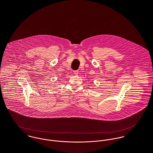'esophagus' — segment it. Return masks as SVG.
Listing matches in <instances>:
<instances>
[{"instance_id": "esophagus-1", "label": "esophagus", "mask_w": 153, "mask_h": 153, "mask_svg": "<svg viewBox=\"0 0 153 153\" xmlns=\"http://www.w3.org/2000/svg\"><path fill=\"white\" fill-rule=\"evenodd\" d=\"M74 74L76 75H77L78 74V71L76 70V71H74Z\"/></svg>"}]
</instances>
